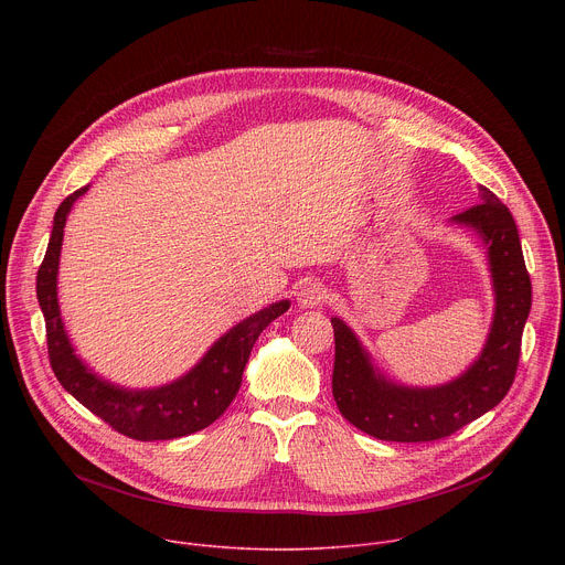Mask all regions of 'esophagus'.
Wrapping results in <instances>:
<instances>
[{
	"instance_id": "34e87169",
	"label": "esophagus",
	"mask_w": 565,
	"mask_h": 565,
	"mask_svg": "<svg viewBox=\"0 0 565 565\" xmlns=\"http://www.w3.org/2000/svg\"><path fill=\"white\" fill-rule=\"evenodd\" d=\"M324 301H327V288L319 281H308L297 292V303L301 308H319V306H324Z\"/></svg>"
}]
</instances>
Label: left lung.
<instances>
[{"label":"left lung","instance_id":"left-lung-1","mask_svg":"<svg viewBox=\"0 0 565 565\" xmlns=\"http://www.w3.org/2000/svg\"><path fill=\"white\" fill-rule=\"evenodd\" d=\"M478 205L449 221L473 230L486 244L494 315L480 355L458 377L436 386L395 382L375 366L347 321L331 317L335 331L333 397L342 416L373 438L429 443L451 436L494 409L514 382L532 284L510 210L486 185H478Z\"/></svg>","mask_w":565,"mask_h":565}]
</instances>
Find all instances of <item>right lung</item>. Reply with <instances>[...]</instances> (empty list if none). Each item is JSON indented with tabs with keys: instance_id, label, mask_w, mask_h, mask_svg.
Here are the masks:
<instances>
[{
	"instance_id": "1",
	"label": "right lung",
	"mask_w": 565,
	"mask_h": 565,
	"mask_svg": "<svg viewBox=\"0 0 565 565\" xmlns=\"http://www.w3.org/2000/svg\"><path fill=\"white\" fill-rule=\"evenodd\" d=\"M89 185L68 194L55 216L44 262L38 270V301L46 321L49 360L60 384L92 414L116 431L136 440H172L212 425L236 397L241 375L262 331L290 308L288 299L275 301L238 321L181 377L151 386L129 388L98 375L83 362L68 340L57 299V270L66 216Z\"/></svg>"
}]
</instances>
